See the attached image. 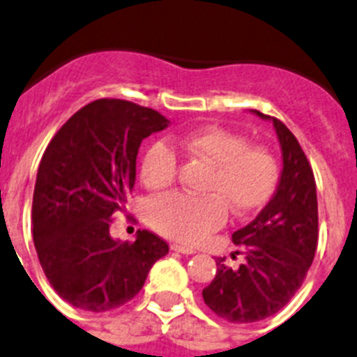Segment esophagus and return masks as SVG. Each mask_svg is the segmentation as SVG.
<instances>
[{
	"label": "esophagus",
	"mask_w": 357,
	"mask_h": 357,
	"mask_svg": "<svg viewBox=\"0 0 357 357\" xmlns=\"http://www.w3.org/2000/svg\"><path fill=\"white\" fill-rule=\"evenodd\" d=\"M171 248L174 250V252H179V254H185V255H192L197 252V250L192 248V246H185V245H172Z\"/></svg>",
	"instance_id": "1"
}]
</instances>
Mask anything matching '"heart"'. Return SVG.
<instances>
[{"label":"heart","mask_w":357,"mask_h":357,"mask_svg":"<svg viewBox=\"0 0 357 357\" xmlns=\"http://www.w3.org/2000/svg\"><path fill=\"white\" fill-rule=\"evenodd\" d=\"M174 146L211 167L202 192L192 197L169 194L149 206V220L158 232L185 243H197L225 222L227 208L246 215L271 199L278 183V162L261 146H248L239 133L218 126L194 130L172 137ZM178 158L171 146L158 141L142 156L141 178L149 190L174 183Z\"/></svg>","instance_id":"heart-1"}]
</instances>
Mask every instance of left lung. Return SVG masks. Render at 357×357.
I'll list each match as a JSON object with an SVG mask.
<instances>
[{
	"label": "left lung",
	"instance_id": "8db88e82",
	"mask_svg": "<svg viewBox=\"0 0 357 357\" xmlns=\"http://www.w3.org/2000/svg\"><path fill=\"white\" fill-rule=\"evenodd\" d=\"M271 121L282 151V172L271 201L248 225L232 234L245 250L238 269L216 259V275L202 298L229 322H257L284 308L301 287L317 250V188L308 160L291 130Z\"/></svg>",
	"mask_w": 357,
	"mask_h": 357
}]
</instances>
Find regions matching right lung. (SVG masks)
<instances>
[{"label": "right lung", "instance_id": "1", "mask_svg": "<svg viewBox=\"0 0 357 357\" xmlns=\"http://www.w3.org/2000/svg\"><path fill=\"white\" fill-rule=\"evenodd\" d=\"M169 119L126 100L103 98L77 111L40 162L33 192V241L49 284L86 312H111L135 298L167 243L149 231L135 241L111 236L112 213L135 185L142 139Z\"/></svg>", "mask_w": 357, "mask_h": 357}]
</instances>
